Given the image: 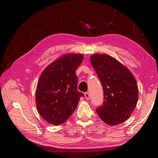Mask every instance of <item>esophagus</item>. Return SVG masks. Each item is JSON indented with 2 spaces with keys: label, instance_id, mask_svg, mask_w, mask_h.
I'll use <instances>...</instances> for the list:
<instances>
[{
  "label": "esophagus",
  "instance_id": "1",
  "mask_svg": "<svg viewBox=\"0 0 158 158\" xmlns=\"http://www.w3.org/2000/svg\"><path fill=\"white\" fill-rule=\"evenodd\" d=\"M85 98H86V100H89V99H90V94H89V92L85 93Z\"/></svg>",
  "mask_w": 158,
  "mask_h": 158
}]
</instances>
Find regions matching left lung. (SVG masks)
Segmentation results:
<instances>
[{
    "label": "left lung",
    "instance_id": "1",
    "mask_svg": "<svg viewBox=\"0 0 158 158\" xmlns=\"http://www.w3.org/2000/svg\"><path fill=\"white\" fill-rule=\"evenodd\" d=\"M90 62L104 92L102 105L96 109L99 117L109 125L125 121L138 101L135 78L129 69L109 55L93 54Z\"/></svg>",
    "mask_w": 158,
    "mask_h": 158
}]
</instances>
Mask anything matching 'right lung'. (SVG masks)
Instances as JSON below:
<instances>
[{
  "label": "right lung",
  "instance_id": "1",
  "mask_svg": "<svg viewBox=\"0 0 158 158\" xmlns=\"http://www.w3.org/2000/svg\"><path fill=\"white\" fill-rule=\"evenodd\" d=\"M82 54L64 55L48 65L37 82L35 101L40 116L54 125L63 124L75 110L84 93L77 90L76 70Z\"/></svg>",
  "mask_w": 158,
  "mask_h": 158
}]
</instances>
